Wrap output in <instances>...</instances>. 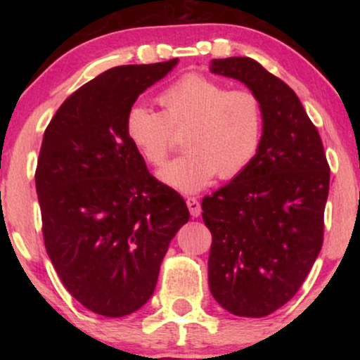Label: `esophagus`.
<instances>
[{
	"label": "esophagus",
	"mask_w": 360,
	"mask_h": 360,
	"mask_svg": "<svg viewBox=\"0 0 360 360\" xmlns=\"http://www.w3.org/2000/svg\"><path fill=\"white\" fill-rule=\"evenodd\" d=\"M186 206H188L190 214L193 216V218H198V216L201 214V205H200V201L195 198V196H190V198H186Z\"/></svg>",
	"instance_id": "obj_1"
}]
</instances>
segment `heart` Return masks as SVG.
I'll return each instance as SVG.
<instances>
[{"label":"heart","instance_id":"obj_1","mask_svg":"<svg viewBox=\"0 0 360 360\" xmlns=\"http://www.w3.org/2000/svg\"><path fill=\"white\" fill-rule=\"evenodd\" d=\"M162 112L134 105L126 116L127 139L152 167H162L184 136L185 155L170 162L160 179L172 188L193 193L216 175L233 179L257 154L264 112L259 96L201 73H188L157 98Z\"/></svg>","mask_w":360,"mask_h":360}]
</instances>
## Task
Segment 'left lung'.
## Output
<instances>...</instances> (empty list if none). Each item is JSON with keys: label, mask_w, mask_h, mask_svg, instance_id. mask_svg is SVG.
<instances>
[{"label": "left lung", "mask_w": 360, "mask_h": 360, "mask_svg": "<svg viewBox=\"0 0 360 360\" xmlns=\"http://www.w3.org/2000/svg\"><path fill=\"white\" fill-rule=\"evenodd\" d=\"M210 70L243 82L264 112L257 154L201 201L213 236L210 290L236 316L262 318L295 297L321 250L329 165L287 83L249 57L214 58Z\"/></svg>", "instance_id": "8db88e82"}]
</instances>
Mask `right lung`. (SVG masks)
Masks as SVG:
<instances>
[{"mask_svg":"<svg viewBox=\"0 0 360 360\" xmlns=\"http://www.w3.org/2000/svg\"><path fill=\"white\" fill-rule=\"evenodd\" d=\"M176 62L110 68L68 96L44 132L36 170L44 244L68 293L101 316L147 303L170 240L190 219L126 134L137 96Z\"/></svg>","mask_w":360,"mask_h":360,"instance_id":"right-lung-1","label":"right lung"}]
</instances>
